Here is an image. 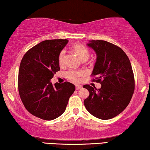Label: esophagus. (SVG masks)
<instances>
[{
  "label": "esophagus",
  "instance_id": "1",
  "mask_svg": "<svg viewBox=\"0 0 150 150\" xmlns=\"http://www.w3.org/2000/svg\"><path fill=\"white\" fill-rule=\"evenodd\" d=\"M82 87H83V86H81V85H76V90H79L80 89H81Z\"/></svg>",
  "mask_w": 150,
  "mask_h": 150
}]
</instances>
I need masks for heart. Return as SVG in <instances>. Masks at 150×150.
I'll return each instance as SVG.
<instances>
[{
    "label": "heart",
    "instance_id": "obj_1",
    "mask_svg": "<svg viewBox=\"0 0 150 150\" xmlns=\"http://www.w3.org/2000/svg\"><path fill=\"white\" fill-rule=\"evenodd\" d=\"M73 49L76 52V54L79 55V57L81 59V60L86 61L89 59V51L88 49L84 46L83 45L76 44L73 45ZM65 50H62L60 51L58 57V61L60 65H63L64 64V60H65ZM85 72L83 70L81 69H69L66 72V76L68 79L70 80L71 81L76 82L79 81V77L85 75Z\"/></svg>",
    "mask_w": 150,
    "mask_h": 150
}]
</instances>
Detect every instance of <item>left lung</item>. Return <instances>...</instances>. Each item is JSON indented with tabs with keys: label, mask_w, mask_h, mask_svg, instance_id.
<instances>
[{
	"label": "left lung",
	"mask_w": 150,
	"mask_h": 150,
	"mask_svg": "<svg viewBox=\"0 0 150 150\" xmlns=\"http://www.w3.org/2000/svg\"><path fill=\"white\" fill-rule=\"evenodd\" d=\"M95 51L96 62L91 75L100 89L83 86L89 92L84 100L87 110L100 120H109L121 113L130 103L134 91V78L130 61L122 48L104 40L87 44Z\"/></svg>",
	"instance_id": "1"
}]
</instances>
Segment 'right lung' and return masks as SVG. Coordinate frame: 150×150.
<instances>
[{"instance_id": "right-lung-1", "label": "right lung", "mask_w": 150, "mask_h": 150, "mask_svg": "<svg viewBox=\"0 0 150 150\" xmlns=\"http://www.w3.org/2000/svg\"><path fill=\"white\" fill-rule=\"evenodd\" d=\"M67 40H45L24 55L18 73V91L26 109L44 120L61 115L75 86L69 82L53 85L50 80L60 70L59 54Z\"/></svg>"}]
</instances>
